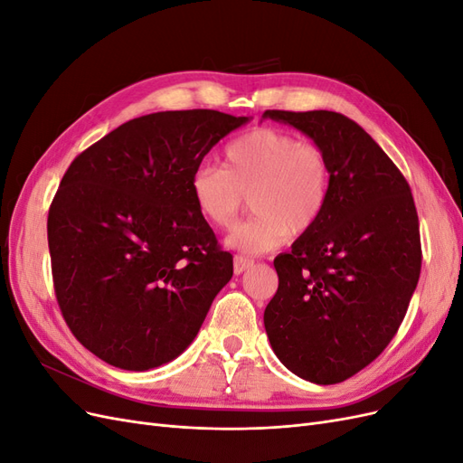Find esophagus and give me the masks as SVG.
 <instances>
[{"label":"esophagus","mask_w":463,"mask_h":463,"mask_svg":"<svg viewBox=\"0 0 463 463\" xmlns=\"http://www.w3.org/2000/svg\"><path fill=\"white\" fill-rule=\"evenodd\" d=\"M253 264H255L253 259H247V257H241V255H235L233 257V270H235V274H241V272L249 270Z\"/></svg>","instance_id":"34e87169"}]
</instances>
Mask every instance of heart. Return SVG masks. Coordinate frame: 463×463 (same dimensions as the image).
I'll return each mask as SVG.
<instances>
[{
    "label": "heart",
    "instance_id": "b5f03b06",
    "mask_svg": "<svg viewBox=\"0 0 463 463\" xmlns=\"http://www.w3.org/2000/svg\"><path fill=\"white\" fill-rule=\"evenodd\" d=\"M332 165L325 148L293 133L259 128L232 141L222 165H201L191 177V194L201 216L230 230L247 206L255 216L237 228L228 243L249 255L269 253L289 232L303 235L328 206Z\"/></svg>",
    "mask_w": 463,
    "mask_h": 463
}]
</instances>
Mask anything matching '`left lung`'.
Segmentation results:
<instances>
[{"mask_svg": "<svg viewBox=\"0 0 463 463\" xmlns=\"http://www.w3.org/2000/svg\"><path fill=\"white\" fill-rule=\"evenodd\" d=\"M325 148L328 206L317 226L274 259L278 291L264 328L278 359L305 381L338 384L394 338L421 274L410 184L373 137L328 109H266Z\"/></svg>", "mask_w": 463, "mask_h": 463, "instance_id": "left-lung-1", "label": "left lung"}]
</instances>
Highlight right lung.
Here are the masks:
<instances>
[{"label":"right lung","mask_w":463,"mask_h":463,"mask_svg":"<svg viewBox=\"0 0 463 463\" xmlns=\"http://www.w3.org/2000/svg\"><path fill=\"white\" fill-rule=\"evenodd\" d=\"M247 118L216 109L135 118L82 150L48 213L53 289L69 330L125 371L175 359L230 282L191 177Z\"/></svg>","instance_id":"right-lung-1"}]
</instances>
